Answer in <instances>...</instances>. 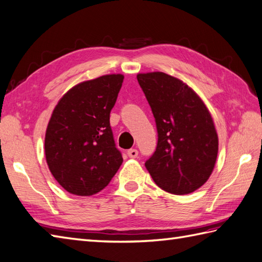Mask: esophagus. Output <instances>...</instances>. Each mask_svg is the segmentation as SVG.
Masks as SVG:
<instances>
[{"label": "esophagus", "mask_w": 262, "mask_h": 262, "mask_svg": "<svg viewBox=\"0 0 262 262\" xmlns=\"http://www.w3.org/2000/svg\"><path fill=\"white\" fill-rule=\"evenodd\" d=\"M127 155L130 159H135V158H137L138 151H137V149H135V148H130V149H128V151H127Z\"/></svg>", "instance_id": "obj_1"}]
</instances>
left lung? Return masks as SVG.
Returning a JSON list of instances; mask_svg holds the SVG:
<instances>
[{"mask_svg":"<svg viewBox=\"0 0 262 262\" xmlns=\"http://www.w3.org/2000/svg\"><path fill=\"white\" fill-rule=\"evenodd\" d=\"M157 122L158 145L145 166L170 193L202 187L214 170L219 136L203 100L190 86L163 72L137 74Z\"/></svg>","mask_w":262,"mask_h":262,"instance_id":"8db88e82","label":"left lung"}]
</instances>
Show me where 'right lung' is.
I'll list each match as a JSON object with an SVG mask.
<instances>
[{
    "label": "right lung",
    "instance_id": "1",
    "mask_svg": "<svg viewBox=\"0 0 262 262\" xmlns=\"http://www.w3.org/2000/svg\"><path fill=\"white\" fill-rule=\"evenodd\" d=\"M124 75L81 82L55 107L45 136V155L55 179L70 193L101 191L122 163L110 127V111Z\"/></svg>",
    "mask_w": 262,
    "mask_h": 262
}]
</instances>
